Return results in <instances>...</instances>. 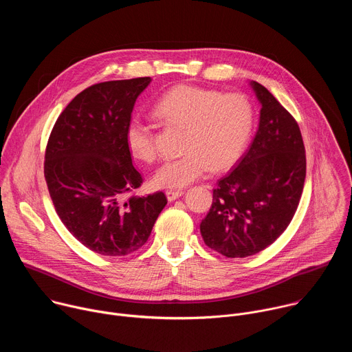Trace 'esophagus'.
<instances>
[{
  "label": "esophagus",
  "instance_id": "obj_1",
  "mask_svg": "<svg viewBox=\"0 0 352 352\" xmlns=\"http://www.w3.org/2000/svg\"><path fill=\"white\" fill-rule=\"evenodd\" d=\"M184 193H185L184 190H171V189H170V190H166V195H167L168 202H173V200H175V199L181 197Z\"/></svg>",
  "mask_w": 352,
  "mask_h": 352
}]
</instances>
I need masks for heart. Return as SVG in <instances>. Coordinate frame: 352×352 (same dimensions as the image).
Segmentation results:
<instances>
[{
	"label": "heart",
	"instance_id": "obj_1",
	"mask_svg": "<svg viewBox=\"0 0 352 352\" xmlns=\"http://www.w3.org/2000/svg\"><path fill=\"white\" fill-rule=\"evenodd\" d=\"M153 111L170 125L184 128L182 157L166 162L153 175L157 188H184L210 168H231L245 152L254 128V107L242 93L179 85L159 97ZM125 143L133 159L152 163L157 156L153 131L139 118L125 128Z\"/></svg>",
	"mask_w": 352,
	"mask_h": 352
}]
</instances>
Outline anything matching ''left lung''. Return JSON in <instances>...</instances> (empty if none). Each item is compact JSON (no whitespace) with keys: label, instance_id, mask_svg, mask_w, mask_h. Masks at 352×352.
Instances as JSON below:
<instances>
[{"label":"left lung","instance_id":"left-lung-1","mask_svg":"<svg viewBox=\"0 0 352 352\" xmlns=\"http://www.w3.org/2000/svg\"><path fill=\"white\" fill-rule=\"evenodd\" d=\"M259 128L238 166L217 182L200 223L205 243L227 258H246L272 245L291 223L302 195L307 157L294 117L261 83Z\"/></svg>","mask_w":352,"mask_h":352}]
</instances>
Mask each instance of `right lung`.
<instances>
[{
    "label": "right lung",
    "instance_id": "1",
    "mask_svg": "<svg viewBox=\"0 0 352 352\" xmlns=\"http://www.w3.org/2000/svg\"><path fill=\"white\" fill-rule=\"evenodd\" d=\"M152 78L110 80L80 91L48 138L44 177L68 231L104 256L135 252L167 205L163 192L132 195L142 175L132 164L125 128Z\"/></svg>",
    "mask_w": 352,
    "mask_h": 352
}]
</instances>
